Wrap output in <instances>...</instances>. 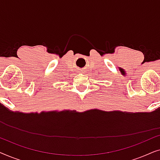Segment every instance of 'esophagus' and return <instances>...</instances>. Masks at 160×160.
Here are the masks:
<instances>
[{
    "instance_id": "34e87169",
    "label": "esophagus",
    "mask_w": 160,
    "mask_h": 160,
    "mask_svg": "<svg viewBox=\"0 0 160 160\" xmlns=\"http://www.w3.org/2000/svg\"><path fill=\"white\" fill-rule=\"evenodd\" d=\"M80 73H85V71H84V70H81Z\"/></svg>"
}]
</instances>
